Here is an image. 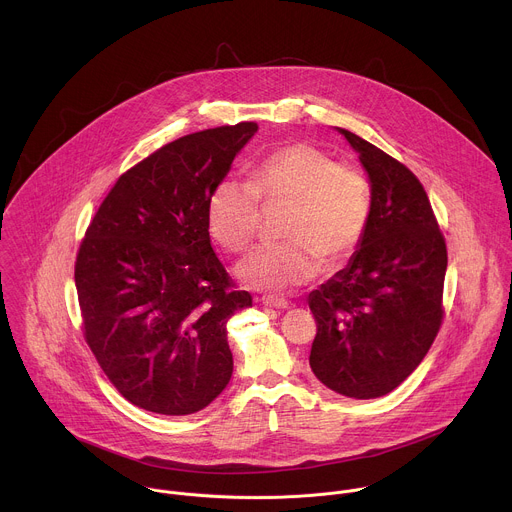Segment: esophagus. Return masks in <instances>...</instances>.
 <instances>
[{
  "instance_id": "34e87169",
  "label": "esophagus",
  "mask_w": 512,
  "mask_h": 512,
  "mask_svg": "<svg viewBox=\"0 0 512 512\" xmlns=\"http://www.w3.org/2000/svg\"><path fill=\"white\" fill-rule=\"evenodd\" d=\"M261 303L267 305V307H275V309H285L289 307V301L281 295H263L261 297Z\"/></svg>"
}]
</instances>
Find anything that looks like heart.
I'll use <instances>...</instances> for the list:
<instances>
[{
	"label": "heart",
	"mask_w": 512,
	"mask_h": 512,
	"mask_svg": "<svg viewBox=\"0 0 512 512\" xmlns=\"http://www.w3.org/2000/svg\"><path fill=\"white\" fill-rule=\"evenodd\" d=\"M285 207L279 235L257 247L237 275L243 283L285 291L311 281L327 263L347 259L363 241L373 215L371 181L359 165L329 151L295 143L261 159L247 181L223 177L207 199L211 237L227 253H243L259 231L261 208Z\"/></svg>",
	"instance_id": "1"
}]
</instances>
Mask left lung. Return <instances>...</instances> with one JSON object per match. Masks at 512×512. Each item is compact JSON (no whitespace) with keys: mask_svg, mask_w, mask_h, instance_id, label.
<instances>
[{"mask_svg":"<svg viewBox=\"0 0 512 512\" xmlns=\"http://www.w3.org/2000/svg\"><path fill=\"white\" fill-rule=\"evenodd\" d=\"M339 131L369 173L373 215L349 267L309 295L317 323L309 365L331 391L377 399L419 367L443 325L447 243L417 175Z\"/></svg>","mask_w":512,"mask_h":512,"instance_id":"obj_1","label":"left lung"}]
</instances>
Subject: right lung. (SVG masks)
Listing matches in <instances>:
<instances>
[{
  "label": "right lung",
  "instance_id": "1",
  "mask_svg": "<svg viewBox=\"0 0 512 512\" xmlns=\"http://www.w3.org/2000/svg\"><path fill=\"white\" fill-rule=\"evenodd\" d=\"M255 131L241 121L159 147L115 181L79 243L83 339L139 409L191 415L231 379L227 323L253 299L211 247L207 199Z\"/></svg>",
  "mask_w": 512,
  "mask_h": 512
}]
</instances>
